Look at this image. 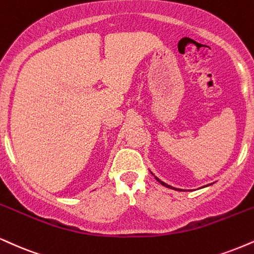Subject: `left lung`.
Masks as SVG:
<instances>
[{
  "instance_id": "8db88e82",
  "label": "left lung",
  "mask_w": 254,
  "mask_h": 254,
  "mask_svg": "<svg viewBox=\"0 0 254 254\" xmlns=\"http://www.w3.org/2000/svg\"><path fill=\"white\" fill-rule=\"evenodd\" d=\"M152 174V173H151ZM152 175H154V174H152ZM155 176V175H154ZM155 179H156L157 180V181L158 182H160L161 183V185L162 186H164V187H167V188H170V189H175V190H180V191H181L182 190V189H179V188H175V187H172V186H169V185H167V183L166 182H163V181H161V180L160 179H158V177H156V176H155ZM210 185H212V183H210ZM209 185V186H210ZM203 187H207V186H203Z\"/></svg>"
}]
</instances>
